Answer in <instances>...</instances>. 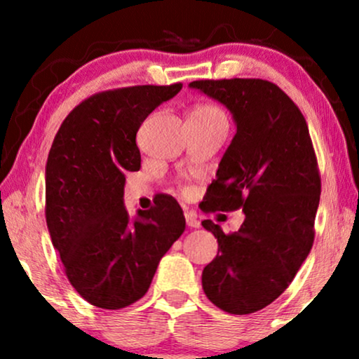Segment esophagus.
<instances>
[{"mask_svg":"<svg viewBox=\"0 0 359 359\" xmlns=\"http://www.w3.org/2000/svg\"><path fill=\"white\" fill-rule=\"evenodd\" d=\"M185 221H187L189 228H199V226H201L199 217H197V214L194 212V211L185 212Z\"/></svg>","mask_w":359,"mask_h":359,"instance_id":"obj_1","label":"esophagus"}]
</instances>
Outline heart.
Returning <instances> with one entry per match:
<instances>
[{
    "mask_svg": "<svg viewBox=\"0 0 359 359\" xmlns=\"http://www.w3.org/2000/svg\"><path fill=\"white\" fill-rule=\"evenodd\" d=\"M192 114H203V116H209V114H222L219 108L212 104H199L192 111Z\"/></svg>",
    "mask_w": 359,
    "mask_h": 359,
    "instance_id": "heart-1",
    "label": "heart"
}]
</instances>
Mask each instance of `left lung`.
I'll return each mask as SVG.
<instances>
[{
	"mask_svg": "<svg viewBox=\"0 0 359 359\" xmlns=\"http://www.w3.org/2000/svg\"><path fill=\"white\" fill-rule=\"evenodd\" d=\"M233 113L236 135L209 185L204 212L243 209L245 222L226 234L211 219L216 258L203 271L204 294L221 311L245 316L285 292L314 243L320 174L299 106L265 79H199Z\"/></svg>",
	"mask_w": 359,
	"mask_h": 359,
	"instance_id": "1",
	"label": "left lung"
}]
</instances>
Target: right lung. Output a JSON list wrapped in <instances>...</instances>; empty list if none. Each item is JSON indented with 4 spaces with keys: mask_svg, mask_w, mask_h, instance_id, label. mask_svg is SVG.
<instances>
[{
    "mask_svg": "<svg viewBox=\"0 0 359 359\" xmlns=\"http://www.w3.org/2000/svg\"><path fill=\"white\" fill-rule=\"evenodd\" d=\"M180 89L175 82L101 90L81 101L53 138L45 217L69 282L90 306L118 311L142 299L184 233V211L172 196L162 194L135 222L123 205L126 172L142 167L140 126Z\"/></svg>",
    "mask_w": 359,
    "mask_h": 359,
    "instance_id": "right-lung-1",
    "label": "right lung"
}]
</instances>
